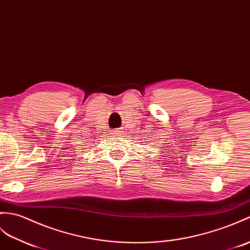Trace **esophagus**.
Listing matches in <instances>:
<instances>
[{
	"instance_id": "1",
	"label": "esophagus",
	"mask_w": 250,
	"mask_h": 250,
	"mask_svg": "<svg viewBox=\"0 0 250 250\" xmlns=\"http://www.w3.org/2000/svg\"><path fill=\"white\" fill-rule=\"evenodd\" d=\"M123 132H124L123 129H121V127H118V129H115L112 131V134L114 136H120V135H123Z\"/></svg>"
}]
</instances>
